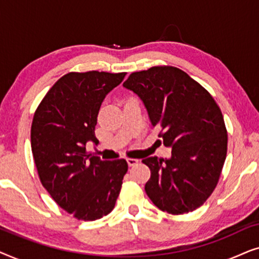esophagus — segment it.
<instances>
[{"instance_id":"obj_1","label":"esophagus","mask_w":259,"mask_h":259,"mask_svg":"<svg viewBox=\"0 0 259 259\" xmlns=\"http://www.w3.org/2000/svg\"><path fill=\"white\" fill-rule=\"evenodd\" d=\"M138 162H139V160H138V159H133V158L127 159V164H128V166H134V165H137Z\"/></svg>"}]
</instances>
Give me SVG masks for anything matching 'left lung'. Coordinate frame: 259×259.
I'll use <instances>...</instances> for the list:
<instances>
[{"label": "left lung", "mask_w": 259, "mask_h": 259, "mask_svg": "<svg viewBox=\"0 0 259 259\" xmlns=\"http://www.w3.org/2000/svg\"><path fill=\"white\" fill-rule=\"evenodd\" d=\"M123 87L140 98L152 126L161 128L162 144L172 148L169 159L143 160L151 169L148 198L167 213L194 211L213 192L226 158L221 108L201 84L172 66L132 73Z\"/></svg>", "instance_id": "8db88e82"}]
</instances>
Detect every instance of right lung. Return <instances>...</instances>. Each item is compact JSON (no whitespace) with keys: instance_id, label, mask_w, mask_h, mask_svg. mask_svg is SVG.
I'll return each instance as SVG.
<instances>
[{"instance_id":"obj_1","label":"right lung","mask_w":259,"mask_h":259,"mask_svg":"<svg viewBox=\"0 0 259 259\" xmlns=\"http://www.w3.org/2000/svg\"><path fill=\"white\" fill-rule=\"evenodd\" d=\"M126 73H68L35 111L31 152L42 185L56 204L81 221H95L115 206L128 165L88 154L102 101Z\"/></svg>"}]
</instances>
